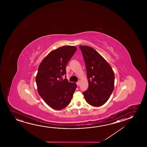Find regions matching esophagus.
Masks as SVG:
<instances>
[{"instance_id": "1", "label": "esophagus", "mask_w": 147, "mask_h": 147, "mask_svg": "<svg viewBox=\"0 0 147 147\" xmlns=\"http://www.w3.org/2000/svg\"><path fill=\"white\" fill-rule=\"evenodd\" d=\"M80 81H78L77 82V86H79V85H80Z\"/></svg>"}]
</instances>
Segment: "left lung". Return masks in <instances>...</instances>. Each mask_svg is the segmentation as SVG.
<instances>
[{
	"instance_id": "8db88e82",
	"label": "left lung",
	"mask_w": 147,
	"mask_h": 147,
	"mask_svg": "<svg viewBox=\"0 0 147 147\" xmlns=\"http://www.w3.org/2000/svg\"><path fill=\"white\" fill-rule=\"evenodd\" d=\"M86 69L88 88L83 92L87 102L100 107L109 100L115 86V74L109 63L90 47L80 46Z\"/></svg>"
}]
</instances>
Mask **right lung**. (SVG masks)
Masks as SVG:
<instances>
[{
	"instance_id": "obj_1",
	"label": "right lung",
	"mask_w": 147,
	"mask_h": 147,
	"mask_svg": "<svg viewBox=\"0 0 147 147\" xmlns=\"http://www.w3.org/2000/svg\"><path fill=\"white\" fill-rule=\"evenodd\" d=\"M76 50V47L66 46L52 51L38 66L36 77L38 92L54 109L61 110L67 107L77 88L75 83L62 78L66 74L67 64Z\"/></svg>"
}]
</instances>
